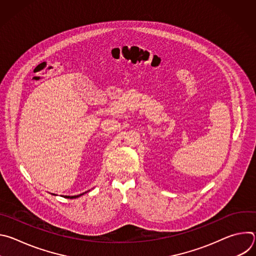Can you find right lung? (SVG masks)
<instances>
[{
    "label": "right lung",
    "instance_id": "right-lung-1",
    "mask_svg": "<svg viewBox=\"0 0 256 256\" xmlns=\"http://www.w3.org/2000/svg\"><path fill=\"white\" fill-rule=\"evenodd\" d=\"M88 192H90V190H88ZM86 192H83V194H78V196H64V198H79V196H83V194H85ZM54 196H56V194H52Z\"/></svg>",
    "mask_w": 256,
    "mask_h": 256
}]
</instances>
